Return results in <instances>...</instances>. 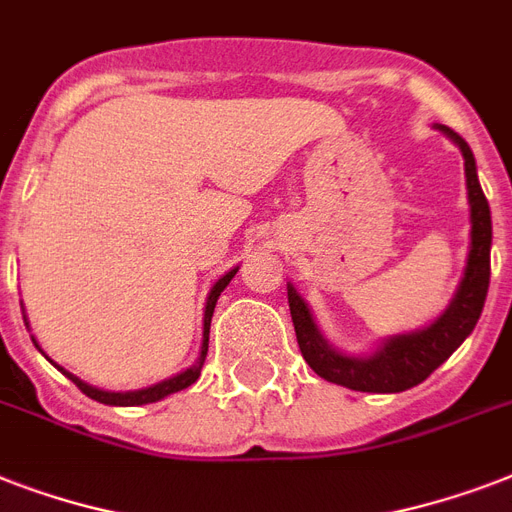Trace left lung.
Returning a JSON list of instances; mask_svg holds the SVG:
<instances>
[{"label":"left lung","instance_id":"8db88e82","mask_svg":"<svg viewBox=\"0 0 512 512\" xmlns=\"http://www.w3.org/2000/svg\"><path fill=\"white\" fill-rule=\"evenodd\" d=\"M449 138L462 148L465 156V177H468V199H470V255L465 279H462L452 305L436 324H430L414 335L393 337L369 358L340 356L329 348L327 340L319 335L313 324L308 305L297 297L292 287H287L289 313L295 324L297 345L313 372L327 382H337L350 390L364 393H401L422 380H428L454 350L460 348L462 340L473 332L478 316L484 311L486 292H489V249H492V212L486 201L481 183L476 175V159L465 140L449 127H441Z\"/></svg>","mask_w":512,"mask_h":512}]
</instances>
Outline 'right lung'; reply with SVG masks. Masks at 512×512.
Listing matches in <instances>:
<instances>
[{
	"instance_id": "right-lung-1",
	"label": "right lung",
	"mask_w": 512,
	"mask_h": 512,
	"mask_svg": "<svg viewBox=\"0 0 512 512\" xmlns=\"http://www.w3.org/2000/svg\"><path fill=\"white\" fill-rule=\"evenodd\" d=\"M236 276V268L233 271H228L223 276V279L217 281L215 287H212V292H209L207 297V311H204V342H201V356L199 361L191 366V369H185L183 374H177V377H172V380H164L159 382V385H154V388H146V390H132V393H108V390H98L92 388V385H87V382H82L79 377H74V374L68 372H60L66 374L68 380L74 382L76 388L82 390L84 396L95 398V401H100V404H111V406H140V404H154V401H159V398L170 396V393H177V390L188 388V385H193V382L199 380L201 374V364H204V358H207V348H209V324H212V313H215V303L217 297H220V292H223L225 287H228V281Z\"/></svg>"
}]
</instances>
